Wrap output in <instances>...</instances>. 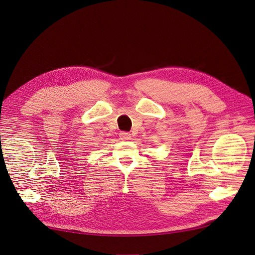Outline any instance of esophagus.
Returning <instances> with one entry per match:
<instances>
[{"label":"esophagus","instance_id":"34e87169","mask_svg":"<svg viewBox=\"0 0 255 255\" xmlns=\"http://www.w3.org/2000/svg\"><path fill=\"white\" fill-rule=\"evenodd\" d=\"M119 137L121 140H128V139H130V134L127 133V132H121L119 134Z\"/></svg>","mask_w":255,"mask_h":255}]
</instances>
